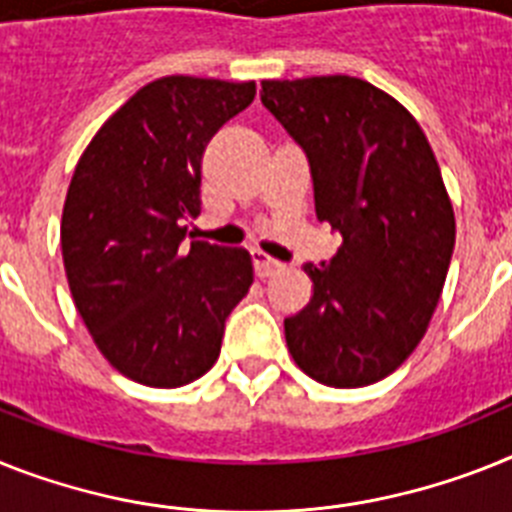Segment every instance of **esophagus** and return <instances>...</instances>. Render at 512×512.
<instances>
[{"instance_id":"34e87169","label":"esophagus","mask_w":512,"mask_h":512,"mask_svg":"<svg viewBox=\"0 0 512 512\" xmlns=\"http://www.w3.org/2000/svg\"><path fill=\"white\" fill-rule=\"evenodd\" d=\"M249 257H252V268H255L257 278H270L278 268H281V263H278V260L268 257L265 252H260V249H252V255Z\"/></svg>"}]
</instances>
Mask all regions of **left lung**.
I'll list each match as a JSON object with an SVG mask.
<instances>
[{"label": "left lung", "mask_w": 512, "mask_h": 512, "mask_svg": "<svg viewBox=\"0 0 512 512\" xmlns=\"http://www.w3.org/2000/svg\"><path fill=\"white\" fill-rule=\"evenodd\" d=\"M265 109L302 145L320 221L341 231L330 263L304 265L309 304L283 320L296 367L328 388L388 377L440 302L455 213L427 135L367 80H263Z\"/></svg>", "instance_id": "left-lung-1"}]
</instances>
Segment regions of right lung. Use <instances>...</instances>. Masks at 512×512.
Here are the masks:
<instances>
[{
    "mask_svg": "<svg viewBox=\"0 0 512 512\" xmlns=\"http://www.w3.org/2000/svg\"><path fill=\"white\" fill-rule=\"evenodd\" d=\"M255 98V80L169 75L93 135L62 210L72 302L111 367L148 388L203 377L223 322L252 286L244 249L192 239L210 137Z\"/></svg>",
    "mask_w": 512,
    "mask_h": 512,
    "instance_id": "1",
    "label": "right lung"
}]
</instances>
